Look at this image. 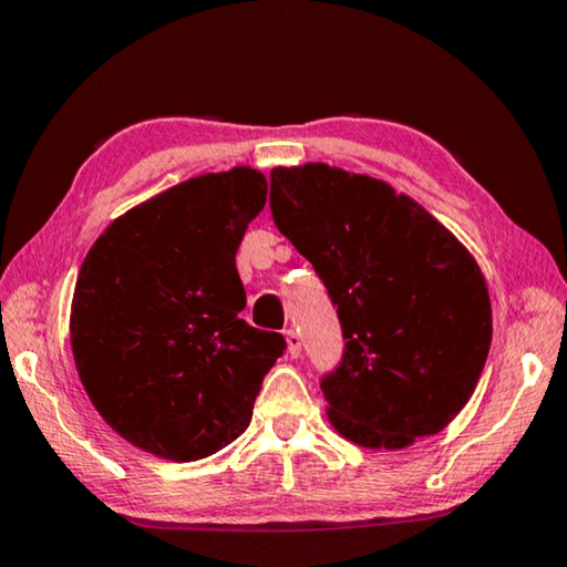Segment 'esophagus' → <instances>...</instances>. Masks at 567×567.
<instances>
[{
	"label": "esophagus",
	"mask_w": 567,
	"mask_h": 567,
	"mask_svg": "<svg viewBox=\"0 0 567 567\" xmlns=\"http://www.w3.org/2000/svg\"><path fill=\"white\" fill-rule=\"evenodd\" d=\"M286 346H289V355H291V359H299L301 351H303V343H301L299 331H293V329L286 331Z\"/></svg>",
	"instance_id": "34e87169"
}]
</instances>
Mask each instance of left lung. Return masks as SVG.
I'll use <instances>...</instances> for the list:
<instances>
[{
    "label": "left lung",
    "mask_w": 567,
    "mask_h": 567,
    "mask_svg": "<svg viewBox=\"0 0 567 567\" xmlns=\"http://www.w3.org/2000/svg\"><path fill=\"white\" fill-rule=\"evenodd\" d=\"M271 216L339 316L343 355L321 375L333 429L389 451L443 431L491 349V299L473 256L413 198L326 164L274 168Z\"/></svg>",
    "instance_id": "obj_1"
}]
</instances>
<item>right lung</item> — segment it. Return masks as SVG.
<instances>
[{"instance_id":"add662e5","label":"right lung","mask_w":567,"mask_h":567,"mask_svg":"<svg viewBox=\"0 0 567 567\" xmlns=\"http://www.w3.org/2000/svg\"><path fill=\"white\" fill-rule=\"evenodd\" d=\"M261 172L236 166L176 184L118 216L82 264L72 351L112 429L166 461L236 441L286 341L241 319L236 251L266 204Z\"/></svg>"}]
</instances>
